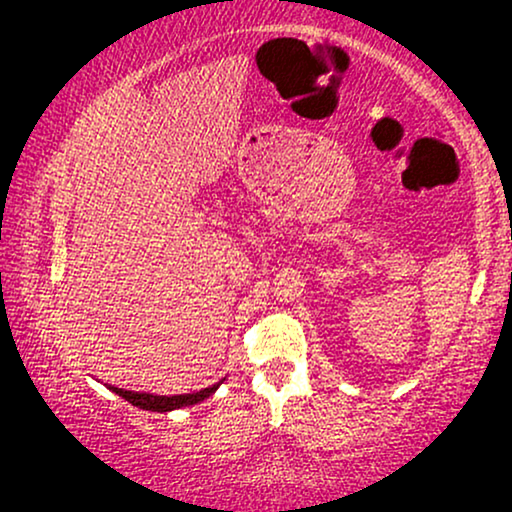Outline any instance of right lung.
<instances>
[{"mask_svg":"<svg viewBox=\"0 0 512 512\" xmlns=\"http://www.w3.org/2000/svg\"><path fill=\"white\" fill-rule=\"evenodd\" d=\"M223 380H226V377H223ZM221 382H216V384H212V387H207V389L191 391V394H174V396H160V394H151V391H130V389L114 387V384H109V389L114 391V394L121 396V398H125V401H128V403L135 405V408L151 410V412H172V410L186 408V405L202 403V401H205V398L212 396L214 391L221 387Z\"/></svg>","mask_w":512,"mask_h":512,"instance_id":"add662e5","label":"right lung"}]
</instances>
